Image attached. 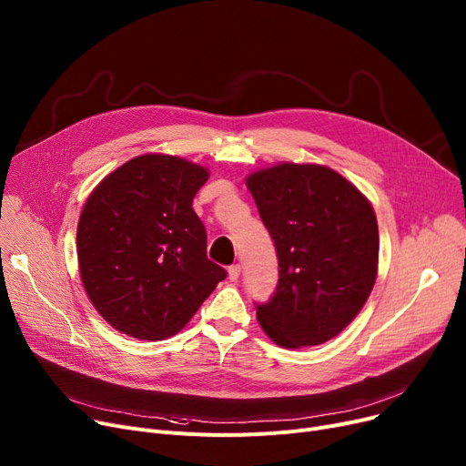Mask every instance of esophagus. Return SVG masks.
<instances>
[{
  "instance_id": "1",
  "label": "esophagus",
  "mask_w": 466,
  "mask_h": 466,
  "mask_svg": "<svg viewBox=\"0 0 466 466\" xmlns=\"http://www.w3.org/2000/svg\"><path fill=\"white\" fill-rule=\"evenodd\" d=\"M239 274H241V266L239 264H232L228 268V279L230 281H238L239 279Z\"/></svg>"
}]
</instances>
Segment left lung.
Returning a JSON list of instances; mask_svg holds the SVG:
<instances>
[{
    "label": "left lung",
    "mask_w": 466,
    "mask_h": 466,
    "mask_svg": "<svg viewBox=\"0 0 466 466\" xmlns=\"http://www.w3.org/2000/svg\"><path fill=\"white\" fill-rule=\"evenodd\" d=\"M246 183L279 262L274 297L257 304L258 323L281 348L325 344L355 319L376 283V213L327 166L283 162Z\"/></svg>",
    "instance_id": "left-lung-1"
}]
</instances>
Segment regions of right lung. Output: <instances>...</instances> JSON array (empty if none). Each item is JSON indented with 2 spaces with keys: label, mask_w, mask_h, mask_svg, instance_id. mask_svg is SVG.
Wrapping results in <instances>:
<instances>
[{
  "label": "right lung",
  "mask_w": 466,
  "mask_h": 466,
  "mask_svg": "<svg viewBox=\"0 0 466 466\" xmlns=\"http://www.w3.org/2000/svg\"><path fill=\"white\" fill-rule=\"evenodd\" d=\"M209 171L179 157L141 155L97 185L77 225L83 287L116 330L137 339L177 334L225 268L208 258L192 198Z\"/></svg>",
  "instance_id": "right-lung-1"
}]
</instances>
